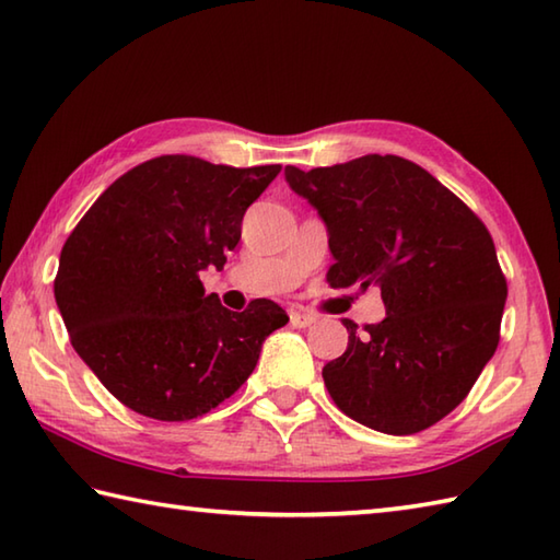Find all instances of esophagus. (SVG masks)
Wrapping results in <instances>:
<instances>
[{"label": "esophagus", "instance_id": "obj_1", "mask_svg": "<svg viewBox=\"0 0 560 560\" xmlns=\"http://www.w3.org/2000/svg\"><path fill=\"white\" fill-rule=\"evenodd\" d=\"M290 324L294 328H306V326L316 324V316L306 310H290Z\"/></svg>", "mask_w": 560, "mask_h": 560}]
</instances>
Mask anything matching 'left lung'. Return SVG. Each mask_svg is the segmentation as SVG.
Listing matches in <instances>:
<instances>
[{"mask_svg":"<svg viewBox=\"0 0 560 560\" xmlns=\"http://www.w3.org/2000/svg\"><path fill=\"white\" fill-rule=\"evenodd\" d=\"M328 230L334 290H382L380 324L343 318L348 350L324 368L334 404L386 435L435 425L471 392L500 340L508 282L493 236L423 166L394 154L284 168Z\"/></svg>","mask_w":560,"mask_h":560,"instance_id":"1","label":"left lung"}]
</instances>
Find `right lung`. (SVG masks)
Masks as SVG:
<instances>
[{"instance_id": "1", "label": "right lung", "mask_w": 560, "mask_h": 560, "mask_svg": "<svg viewBox=\"0 0 560 560\" xmlns=\"http://www.w3.org/2000/svg\"><path fill=\"white\" fill-rule=\"evenodd\" d=\"M280 168L156 156L113 180L67 236L57 310L79 358L135 413L166 423L210 413L290 322L270 300L224 310L200 282V270L224 268L244 212Z\"/></svg>"}]
</instances>
